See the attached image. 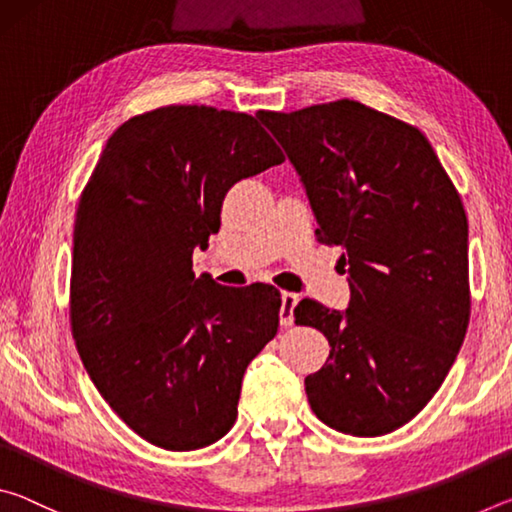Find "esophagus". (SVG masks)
<instances>
[{
	"mask_svg": "<svg viewBox=\"0 0 512 512\" xmlns=\"http://www.w3.org/2000/svg\"><path fill=\"white\" fill-rule=\"evenodd\" d=\"M298 293H291V291H284L282 293V309H280V323L284 327H291L293 325V309L298 305Z\"/></svg>",
	"mask_w": 512,
	"mask_h": 512,
	"instance_id": "obj_1",
	"label": "esophagus"
}]
</instances>
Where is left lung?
<instances>
[{"mask_svg":"<svg viewBox=\"0 0 512 512\" xmlns=\"http://www.w3.org/2000/svg\"><path fill=\"white\" fill-rule=\"evenodd\" d=\"M305 185L320 244L341 246L350 305L305 298L296 325L329 341L305 379L311 409L350 436L413 420L443 384L470 323L467 216L418 128L359 101L259 110Z\"/></svg>","mask_w":512,"mask_h":512,"instance_id":"1","label":"left lung"}]
</instances>
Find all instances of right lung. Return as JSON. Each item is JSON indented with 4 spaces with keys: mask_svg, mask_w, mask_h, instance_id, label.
Here are the masks:
<instances>
[{
    "mask_svg": "<svg viewBox=\"0 0 512 512\" xmlns=\"http://www.w3.org/2000/svg\"><path fill=\"white\" fill-rule=\"evenodd\" d=\"M284 155L246 112L164 106L124 121L74 221L69 318L92 384L137 436L171 452L237 420L248 363L277 334L280 291L192 271L239 180Z\"/></svg>",
    "mask_w": 512,
    "mask_h": 512,
    "instance_id": "1",
    "label": "right lung"
}]
</instances>
